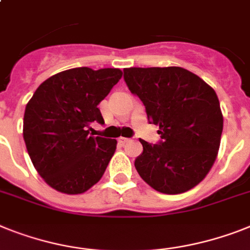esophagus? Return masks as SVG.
Wrapping results in <instances>:
<instances>
[{
  "instance_id": "esophagus-1",
  "label": "esophagus",
  "mask_w": 250,
  "mask_h": 250,
  "mask_svg": "<svg viewBox=\"0 0 250 250\" xmlns=\"http://www.w3.org/2000/svg\"><path fill=\"white\" fill-rule=\"evenodd\" d=\"M119 142H120L121 144H125V143H127V142H130V139H129V138L120 137V138H119Z\"/></svg>"
}]
</instances>
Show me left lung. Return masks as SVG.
Here are the masks:
<instances>
[{
	"instance_id": "left-lung-1",
	"label": "left lung",
	"mask_w": 250,
	"mask_h": 250,
	"mask_svg": "<svg viewBox=\"0 0 250 250\" xmlns=\"http://www.w3.org/2000/svg\"><path fill=\"white\" fill-rule=\"evenodd\" d=\"M124 79L143 102L148 121L160 126L158 144L139 139L138 174L164 194L190 190L209 172L220 148L224 117L216 92L177 66L124 69Z\"/></svg>"
}]
</instances>
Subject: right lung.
<instances>
[{
  "label": "right lung",
  "instance_id": "add662e5",
  "mask_svg": "<svg viewBox=\"0 0 250 250\" xmlns=\"http://www.w3.org/2000/svg\"><path fill=\"white\" fill-rule=\"evenodd\" d=\"M120 69L75 67L44 80L28 102L22 137L33 165L51 188L82 194L97 184L116 150V139L92 137L103 124L98 104L121 79Z\"/></svg>",
  "mask_w": 250,
  "mask_h": 250
}]
</instances>
